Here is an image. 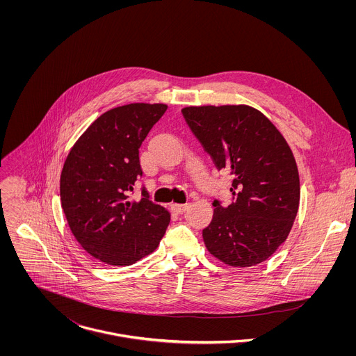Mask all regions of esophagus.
<instances>
[{"label":"esophagus","instance_id":"1","mask_svg":"<svg viewBox=\"0 0 356 356\" xmlns=\"http://www.w3.org/2000/svg\"><path fill=\"white\" fill-rule=\"evenodd\" d=\"M188 207H189V204H171V209H172L174 212H177V213L185 212V211L188 209Z\"/></svg>","mask_w":356,"mask_h":356}]
</instances>
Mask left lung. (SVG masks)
Instances as JSON below:
<instances>
[{"mask_svg": "<svg viewBox=\"0 0 356 356\" xmlns=\"http://www.w3.org/2000/svg\"><path fill=\"white\" fill-rule=\"evenodd\" d=\"M182 113L219 170L233 175L227 208L213 202L205 248L227 266L251 267L286 240L300 203L295 156L273 122L254 106H185Z\"/></svg>", "mask_w": 356, "mask_h": 356, "instance_id": "left-lung-1", "label": "left lung"}]
</instances>
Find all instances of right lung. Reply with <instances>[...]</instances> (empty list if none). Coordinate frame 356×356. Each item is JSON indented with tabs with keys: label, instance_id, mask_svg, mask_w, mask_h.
Returning <instances> with one entry per match:
<instances>
[{
	"label": "right lung",
	"instance_id": "add662e5",
	"mask_svg": "<svg viewBox=\"0 0 356 356\" xmlns=\"http://www.w3.org/2000/svg\"><path fill=\"white\" fill-rule=\"evenodd\" d=\"M165 104L133 102L99 116L76 140L63 164L60 200L79 245L109 266H130L152 254L170 212L148 199L129 200L143 168L140 147Z\"/></svg>",
	"mask_w": 356,
	"mask_h": 356
}]
</instances>
